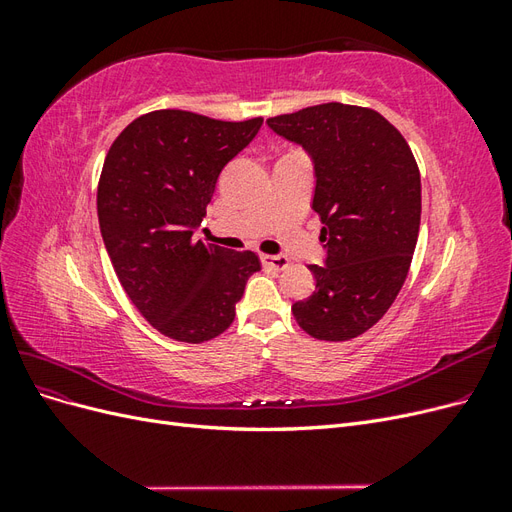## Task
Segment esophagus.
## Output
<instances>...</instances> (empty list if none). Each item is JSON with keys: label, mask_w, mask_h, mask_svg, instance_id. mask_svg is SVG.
<instances>
[{"label": "esophagus", "mask_w": 512, "mask_h": 512, "mask_svg": "<svg viewBox=\"0 0 512 512\" xmlns=\"http://www.w3.org/2000/svg\"><path fill=\"white\" fill-rule=\"evenodd\" d=\"M260 260H262V265L265 267H269V269H275V271H282V269H286L288 267V258L286 256H282V254H275V256H269V254H262L260 256Z\"/></svg>", "instance_id": "1"}]
</instances>
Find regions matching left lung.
Here are the masks:
<instances>
[{"instance_id": "obj_1", "label": "left lung", "mask_w": 512, "mask_h": 512, "mask_svg": "<svg viewBox=\"0 0 512 512\" xmlns=\"http://www.w3.org/2000/svg\"><path fill=\"white\" fill-rule=\"evenodd\" d=\"M314 166L312 209L322 222L316 290L292 303L299 327L324 342L359 337L389 312L421 226V175L406 143L371 108L329 102L267 119Z\"/></svg>"}]
</instances>
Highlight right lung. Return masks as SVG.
Here are the masks:
<instances>
[{"mask_svg": "<svg viewBox=\"0 0 512 512\" xmlns=\"http://www.w3.org/2000/svg\"><path fill=\"white\" fill-rule=\"evenodd\" d=\"M262 119L190 111L134 119L106 153L98 220L108 258L138 312L162 335L200 344L235 320L254 252L196 239L222 168L254 141Z\"/></svg>", "mask_w": 512, "mask_h": 512, "instance_id": "add662e5", "label": "right lung"}]
</instances>
